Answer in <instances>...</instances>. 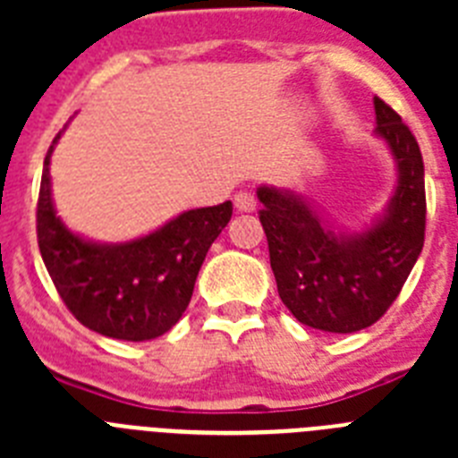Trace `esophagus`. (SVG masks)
I'll return each instance as SVG.
<instances>
[{
	"label": "esophagus",
	"instance_id": "esophagus-1",
	"mask_svg": "<svg viewBox=\"0 0 458 458\" xmlns=\"http://www.w3.org/2000/svg\"><path fill=\"white\" fill-rule=\"evenodd\" d=\"M233 206H236L238 213H252L257 208V201L250 192H236L233 194Z\"/></svg>",
	"mask_w": 458,
	"mask_h": 458
}]
</instances>
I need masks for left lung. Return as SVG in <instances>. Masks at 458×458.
<instances>
[{
    "label": "left lung",
    "mask_w": 458,
    "mask_h": 458,
    "mask_svg": "<svg viewBox=\"0 0 458 458\" xmlns=\"http://www.w3.org/2000/svg\"><path fill=\"white\" fill-rule=\"evenodd\" d=\"M376 137L394 160L386 208L358 232L339 229L310 197L259 185L277 291L301 323L323 333H358L387 311L424 245V163L418 141L390 105L374 98Z\"/></svg>",
    "instance_id": "obj_1"
}]
</instances>
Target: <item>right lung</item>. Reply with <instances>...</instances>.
<instances>
[{
    "label": "right lung",
    "mask_w": 458,
    "mask_h": 458,
    "mask_svg": "<svg viewBox=\"0 0 458 458\" xmlns=\"http://www.w3.org/2000/svg\"><path fill=\"white\" fill-rule=\"evenodd\" d=\"M64 131L52 140L40 179L36 229L43 264L72 317L89 330L123 342L160 337L183 317L206 252L232 220V201L183 210L125 242L80 236L56 216L52 199L50 157Z\"/></svg>",
    "instance_id": "obj_1"
}]
</instances>
